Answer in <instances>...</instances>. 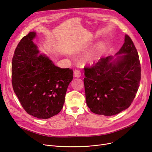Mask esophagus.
<instances>
[{"mask_svg":"<svg viewBox=\"0 0 152 152\" xmlns=\"http://www.w3.org/2000/svg\"><path fill=\"white\" fill-rule=\"evenodd\" d=\"M74 76L75 77H81V72L78 70H75L74 72Z\"/></svg>","mask_w":152,"mask_h":152,"instance_id":"34e87169","label":"esophagus"}]
</instances>
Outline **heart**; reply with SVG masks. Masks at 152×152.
<instances>
[{
	"label": "heart",
	"mask_w": 152,
	"mask_h": 152,
	"mask_svg": "<svg viewBox=\"0 0 152 152\" xmlns=\"http://www.w3.org/2000/svg\"><path fill=\"white\" fill-rule=\"evenodd\" d=\"M104 48V44L103 42H100L95 46L93 49L86 56V59L88 62L93 63L97 61Z\"/></svg>",
	"instance_id": "1"
}]
</instances>
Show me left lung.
I'll return each mask as SVG.
<instances>
[{
  "instance_id": "obj_1",
  "label": "left lung",
  "mask_w": 152,
  "mask_h": 152,
  "mask_svg": "<svg viewBox=\"0 0 152 152\" xmlns=\"http://www.w3.org/2000/svg\"><path fill=\"white\" fill-rule=\"evenodd\" d=\"M115 56L100 59L91 67L84 69L86 104L96 114L110 116L127 109L139 87V57L128 35Z\"/></svg>"
}]
</instances>
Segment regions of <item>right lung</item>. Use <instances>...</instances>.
I'll return each instance as SVG.
<instances>
[{
	"label": "right lung",
	"instance_id": "obj_1",
	"mask_svg": "<svg viewBox=\"0 0 152 152\" xmlns=\"http://www.w3.org/2000/svg\"><path fill=\"white\" fill-rule=\"evenodd\" d=\"M31 31L21 39L12 59L13 91L26 112L38 119H48L63 107L73 70L56 66L45 54H39Z\"/></svg>",
	"mask_w": 152,
	"mask_h": 152
}]
</instances>
